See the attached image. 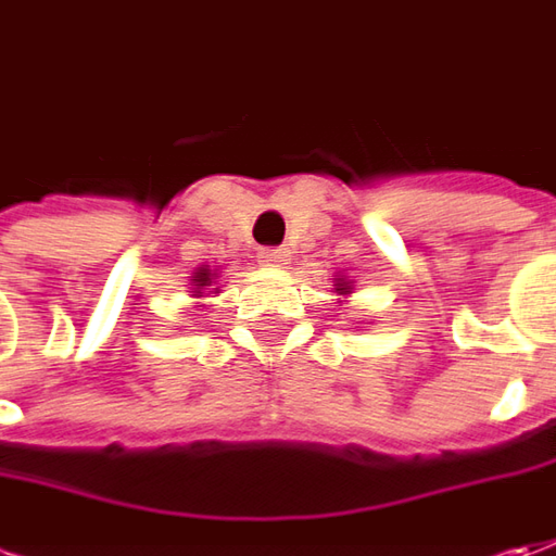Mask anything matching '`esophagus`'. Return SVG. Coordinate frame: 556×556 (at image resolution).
Instances as JSON below:
<instances>
[{"label":"esophagus","mask_w":556,"mask_h":556,"mask_svg":"<svg viewBox=\"0 0 556 556\" xmlns=\"http://www.w3.org/2000/svg\"><path fill=\"white\" fill-rule=\"evenodd\" d=\"M256 260H260V266H269V269H281L287 263V251L285 248H263V251L256 253Z\"/></svg>","instance_id":"34e87169"}]
</instances>
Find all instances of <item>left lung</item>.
Segmentation results:
<instances>
[{"label": "left lung", "instance_id": "8db88e82", "mask_svg": "<svg viewBox=\"0 0 556 556\" xmlns=\"http://www.w3.org/2000/svg\"><path fill=\"white\" fill-rule=\"evenodd\" d=\"M333 290H337L339 296H345V293H352V285H349L345 278H337V287H333Z\"/></svg>", "mask_w": 556, "mask_h": 556}]
</instances>
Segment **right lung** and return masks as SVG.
<instances>
[{
    "label": "right lung",
    "mask_w": 556,
    "mask_h": 556,
    "mask_svg": "<svg viewBox=\"0 0 556 556\" xmlns=\"http://www.w3.org/2000/svg\"><path fill=\"white\" fill-rule=\"evenodd\" d=\"M214 278H217V275L211 269L195 271V275H192V296H204L207 290L214 293V290H217V287H214Z\"/></svg>",
    "instance_id": "1"
}]
</instances>
